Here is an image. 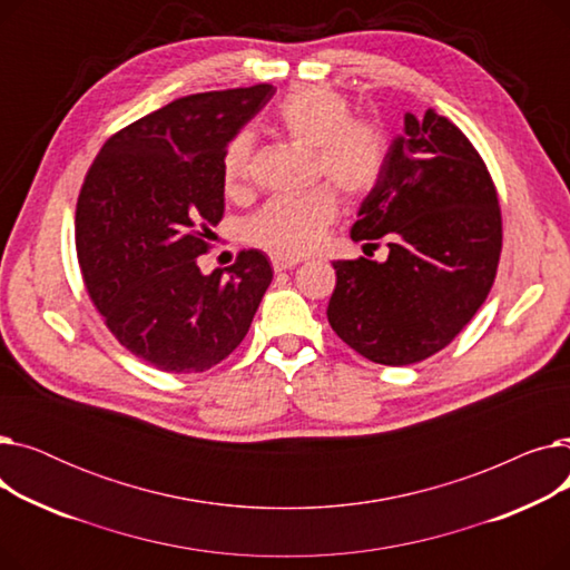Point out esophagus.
<instances>
[{
    "instance_id": "obj_1",
    "label": "esophagus",
    "mask_w": 570,
    "mask_h": 570,
    "mask_svg": "<svg viewBox=\"0 0 570 570\" xmlns=\"http://www.w3.org/2000/svg\"><path fill=\"white\" fill-rule=\"evenodd\" d=\"M269 261H273V267L277 269V273H282V269H291L295 265H301V258L284 256V254H273V256H269Z\"/></svg>"
}]
</instances>
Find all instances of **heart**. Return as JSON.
I'll use <instances>...</instances> for the list:
<instances>
[{
  "label": "heart",
  "instance_id": "heart-1",
  "mask_svg": "<svg viewBox=\"0 0 570 570\" xmlns=\"http://www.w3.org/2000/svg\"><path fill=\"white\" fill-rule=\"evenodd\" d=\"M351 101L327 87H295L277 106V127L297 145L314 147V170L325 175L346 198L374 191L385 168V134L370 117H351ZM254 142L235 136L222 157L226 196L239 198L249 189ZM340 200L331 187L303 196L273 198L247 222V237L273 254L303 256L312 252L337 217Z\"/></svg>",
  "mask_w": 570,
  "mask_h": 570
}]
</instances>
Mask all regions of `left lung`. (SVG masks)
I'll list each match as a JSON object with an SVG mask.
<instances>
[{
  "label": "left lung",
  "mask_w": 570,
  "mask_h": 570,
  "mask_svg": "<svg viewBox=\"0 0 570 570\" xmlns=\"http://www.w3.org/2000/svg\"><path fill=\"white\" fill-rule=\"evenodd\" d=\"M387 239V261H335L327 321L379 365H413L445 348L481 309L501 256L497 187L471 140L432 108L404 115L374 191L351 228Z\"/></svg>",
  "instance_id": "8db88e82"
}]
</instances>
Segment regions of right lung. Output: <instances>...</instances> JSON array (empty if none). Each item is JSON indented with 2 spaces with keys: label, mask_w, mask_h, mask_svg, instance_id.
Listing matches in <instances>:
<instances>
[{
  "label": "right lung",
  "mask_w": 570,
  "mask_h": 570,
  "mask_svg": "<svg viewBox=\"0 0 570 570\" xmlns=\"http://www.w3.org/2000/svg\"><path fill=\"white\" fill-rule=\"evenodd\" d=\"M273 85L175 99L112 134L76 205L85 288L115 340L161 372H205L245 340L273 267L258 249L203 275L198 256L224 217L226 145Z\"/></svg>",
  "instance_id": "1"
}]
</instances>
